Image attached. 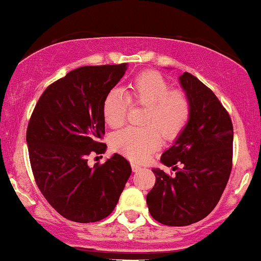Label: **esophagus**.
Listing matches in <instances>:
<instances>
[{
  "label": "esophagus",
  "mask_w": 261,
  "mask_h": 261,
  "mask_svg": "<svg viewBox=\"0 0 261 261\" xmlns=\"http://www.w3.org/2000/svg\"><path fill=\"white\" fill-rule=\"evenodd\" d=\"M131 167H133L134 172H138V171H140V170H141V166H140L139 164H135V163L131 164Z\"/></svg>",
  "instance_id": "1"
}]
</instances>
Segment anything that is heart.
Instances as JSON below:
<instances>
[{
    "label": "heart",
    "instance_id": "obj_1",
    "mask_svg": "<svg viewBox=\"0 0 261 261\" xmlns=\"http://www.w3.org/2000/svg\"><path fill=\"white\" fill-rule=\"evenodd\" d=\"M130 101L146 108L142 115L144 127H127L115 134L112 147L134 161H145L166 140L179 136L191 115L189 96L171 86L161 73L147 71L138 76L128 87V97L120 89H112L102 102L103 119L110 127H121L127 117Z\"/></svg>",
    "mask_w": 261,
    "mask_h": 261
}]
</instances>
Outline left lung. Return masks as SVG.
I'll return each mask as SVG.
<instances>
[{"mask_svg":"<svg viewBox=\"0 0 261 261\" xmlns=\"http://www.w3.org/2000/svg\"><path fill=\"white\" fill-rule=\"evenodd\" d=\"M179 82L190 98L191 115L161 163L182 167L174 177L152 169L156 182L146 196L152 218L169 226H186L209 215L223 195L232 163L234 131L226 110L191 73L184 72Z\"/></svg>","mask_w":261,"mask_h":261,"instance_id":"left-lung-1","label":"left lung"}]
</instances>
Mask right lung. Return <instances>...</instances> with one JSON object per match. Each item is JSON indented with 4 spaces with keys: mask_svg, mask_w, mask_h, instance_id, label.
I'll use <instances>...</instances> for the list:
<instances>
[{
    "mask_svg": "<svg viewBox=\"0 0 261 261\" xmlns=\"http://www.w3.org/2000/svg\"><path fill=\"white\" fill-rule=\"evenodd\" d=\"M127 64L84 66L45 90L35 106L26 141L35 180L60 215L76 223L108 218L116 206L131 166L114 153L89 166L87 156L108 149L103 98L125 75Z\"/></svg>",
    "mask_w": 261,
    "mask_h": 261,
    "instance_id": "add662e5",
    "label": "right lung"
}]
</instances>
